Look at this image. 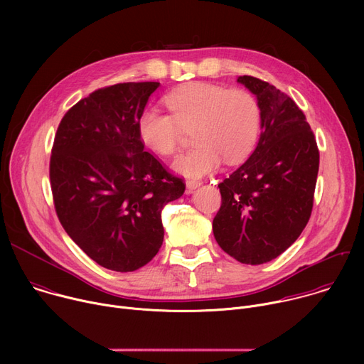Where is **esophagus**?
<instances>
[{
    "label": "esophagus",
    "instance_id": "1",
    "mask_svg": "<svg viewBox=\"0 0 364 364\" xmlns=\"http://www.w3.org/2000/svg\"><path fill=\"white\" fill-rule=\"evenodd\" d=\"M201 186L200 181L197 180H187L186 181V187H187V193H193L196 188H198Z\"/></svg>",
    "mask_w": 364,
    "mask_h": 364
}]
</instances>
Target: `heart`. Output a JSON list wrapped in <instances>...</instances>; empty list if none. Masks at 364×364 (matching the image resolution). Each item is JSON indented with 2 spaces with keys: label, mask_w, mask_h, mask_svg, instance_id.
Instances as JSON below:
<instances>
[{
  "label": "heart",
  "mask_w": 364,
  "mask_h": 364,
  "mask_svg": "<svg viewBox=\"0 0 364 364\" xmlns=\"http://www.w3.org/2000/svg\"><path fill=\"white\" fill-rule=\"evenodd\" d=\"M171 115L145 108L136 121L141 142L160 155H173L181 129L193 131L194 149L173 161L180 176L200 178L228 164L243 161L256 145L262 112L257 99L245 89H226L212 83H190L166 96Z\"/></svg>",
  "instance_id": "b5f03b06"
}]
</instances>
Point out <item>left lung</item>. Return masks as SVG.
Instances as JSON below:
<instances>
[{"mask_svg":"<svg viewBox=\"0 0 364 364\" xmlns=\"http://www.w3.org/2000/svg\"><path fill=\"white\" fill-rule=\"evenodd\" d=\"M237 83L259 102L261 135L250 157L219 184L222 205L213 235L236 261L261 265L285 252L306 226L320 154L289 96L253 76H239Z\"/></svg>","mask_w":364,"mask_h":364,"instance_id":"8db88e82","label":"left lung"}]
</instances>
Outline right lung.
<instances>
[{"instance_id":"1","label":"right lung","mask_w":364,"mask_h":364,"mask_svg":"<svg viewBox=\"0 0 364 364\" xmlns=\"http://www.w3.org/2000/svg\"><path fill=\"white\" fill-rule=\"evenodd\" d=\"M159 82L97 89L63 117L50 159L62 226L100 267L132 272L163 245V207L184 193L144 149L136 121Z\"/></svg>"}]
</instances>
